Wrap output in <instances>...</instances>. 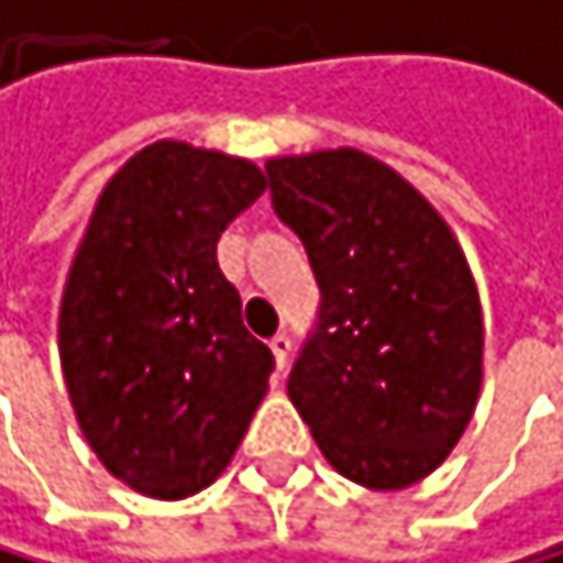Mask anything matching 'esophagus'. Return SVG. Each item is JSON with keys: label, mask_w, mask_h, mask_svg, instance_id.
Segmentation results:
<instances>
[{"label": "esophagus", "mask_w": 563, "mask_h": 563, "mask_svg": "<svg viewBox=\"0 0 563 563\" xmlns=\"http://www.w3.org/2000/svg\"><path fill=\"white\" fill-rule=\"evenodd\" d=\"M290 338L287 334H276L269 341V351H273V361H276V375H284L287 372V364H290Z\"/></svg>", "instance_id": "esophagus-1"}]
</instances>
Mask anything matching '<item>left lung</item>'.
Returning <instances> with one entry per match:
<instances>
[{"instance_id":"obj_1","label":"left lung","mask_w":563,"mask_h":563,"mask_svg":"<svg viewBox=\"0 0 563 563\" xmlns=\"http://www.w3.org/2000/svg\"><path fill=\"white\" fill-rule=\"evenodd\" d=\"M266 175L320 287L287 395L341 476L412 486L463 439L483 385L466 253L412 181L357 147L269 158Z\"/></svg>"}]
</instances>
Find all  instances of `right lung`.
I'll list each match as a JSON object with an SVG mask.
<instances>
[{"label":"right lung","instance_id":"obj_1","mask_svg":"<svg viewBox=\"0 0 563 563\" xmlns=\"http://www.w3.org/2000/svg\"><path fill=\"white\" fill-rule=\"evenodd\" d=\"M266 175L155 141L103 185L59 300V364L103 470L151 500L212 486L260 408L273 354L216 260Z\"/></svg>","mask_w":563,"mask_h":563}]
</instances>
